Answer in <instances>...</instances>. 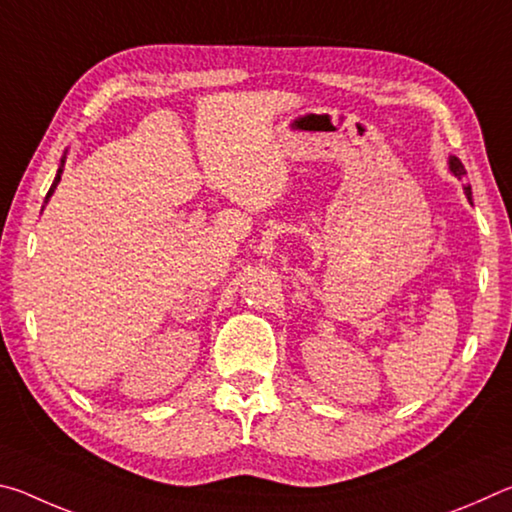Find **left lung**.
<instances>
[{
	"mask_svg": "<svg viewBox=\"0 0 512 512\" xmlns=\"http://www.w3.org/2000/svg\"><path fill=\"white\" fill-rule=\"evenodd\" d=\"M449 169H452V173H454V176L456 178H465V167H463V162L461 160H458V158H454V155H452V158H449ZM465 196H467V201H472V189L470 187H465Z\"/></svg>",
	"mask_w": 512,
	"mask_h": 512,
	"instance_id": "8db88e82",
	"label": "left lung"
}]
</instances>
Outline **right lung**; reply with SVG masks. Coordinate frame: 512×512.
Here are the masks:
<instances>
[{"instance_id":"1","label":"right lung","mask_w":512,"mask_h":512,"mask_svg":"<svg viewBox=\"0 0 512 512\" xmlns=\"http://www.w3.org/2000/svg\"><path fill=\"white\" fill-rule=\"evenodd\" d=\"M63 164H65V160L60 162V167H58V173H56V178H54V183H51V187H49V192H47V198L54 194V189H56V185L60 183V173H63Z\"/></svg>"}]
</instances>
